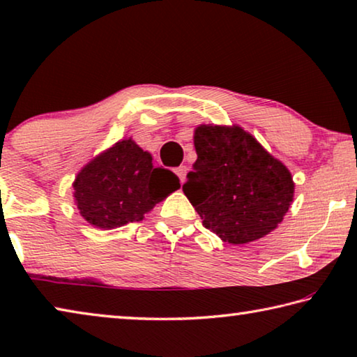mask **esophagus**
I'll list each match as a JSON object with an SVG mask.
<instances>
[{"instance_id": "34e87169", "label": "esophagus", "mask_w": 357, "mask_h": 357, "mask_svg": "<svg viewBox=\"0 0 357 357\" xmlns=\"http://www.w3.org/2000/svg\"><path fill=\"white\" fill-rule=\"evenodd\" d=\"M186 172H188V167L186 166H178L177 169H175V174L178 175V178H180V182H185V178H186Z\"/></svg>"}]
</instances>
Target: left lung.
I'll use <instances>...</instances> for the list:
<instances>
[{"label": "left lung", "mask_w": 357, "mask_h": 357, "mask_svg": "<svg viewBox=\"0 0 357 357\" xmlns=\"http://www.w3.org/2000/svg\"><path fill=\"white\" fill-rule=\"evenodd\" d=\"M197 160L183 193L211 229L229 244H245L273 231L294 199L292 175L238 126H199Z\"/></svg>", "instance_id": "left-lung-1"}]
</instances>
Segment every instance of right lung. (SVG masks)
I'll use <instances>...</instances> for the list:
<instances>
[{
	"label": "right lung",
	"mask_w": 357,
	"mask_h": 357,
	"mask_svg": "<svg viewBox=\"0 0 357 357\" xmlns=\"http://www.w3.org/2000/svg\"><path fill=\"white\" fill-rule=\"evenodd\" d=\"M73 188L81 215L97 228L112 229L142 220L180 188V180L169 169L153 166L150 153L129 139L87 164Z\"/></svg>",
	"instance_id": "1"
}]
</instances>
